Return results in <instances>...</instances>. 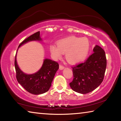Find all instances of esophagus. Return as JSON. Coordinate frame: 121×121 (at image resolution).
Instances as JSON below:
<instances>
[{"mask_svg":"<svg viewBox=\"0 0 121 121\" xmlns=\"http://www.w3.org/2000/svg\"><path fill=\"white\" fill-rule=\"evenodd\" d=\"M65 67L64 66H63L62 65H59V69H60V70H63V69H64Z\"/></svg>","mask_w":121,"mask_h":121,"instance_id":"obj_1","label":"esophagus"}]
</instances>
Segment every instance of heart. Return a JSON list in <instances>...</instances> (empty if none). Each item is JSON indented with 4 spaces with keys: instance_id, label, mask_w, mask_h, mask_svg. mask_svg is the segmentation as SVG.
I'll use <instances>...</instances> for the list:
<instances>
[{
    "instance_id": "1",
    "label": "heart",
    "mask_w": 121,
    "mask_h": 121,
    "mask_svg": "<svg viewBox=\"0 0 121 121\" xmlns=\"http://www.w3.org/2000/svg\"><path fill=\"white\" fill-rule=\"evenodd\" d=\"M55 45L50 46V51L53 58H61L65 53L67 62L72 65L78 64L86 58L90 49L89 40L86 38L70 36L58 41Z\"/></svg>"
}]
</instances>
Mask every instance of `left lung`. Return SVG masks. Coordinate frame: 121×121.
<instances>
[{
    "label": "left lung",
    "mask_w": 121,
    "mask_h": 121,
    "mask_svg": "<svg viewBox=\"0 0 121 121\" xmlns=\"http://www.w3.org/2000/svg\"><path fill=\"white\" fill-rule=\"evenodd\" d=\"M93 53L84 62L73 67V78L69 83L73 91L81 94L93 91L103 81L107 66L105 52L96 45Z\"/></svg>",
    "instance_id": "obj_1"
}]
</instances>
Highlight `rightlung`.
<instances>
[{
    "instance_id": "add662e5",
    "label": "right lung",
    "mask_w": 121,
    "mask_h": 121,
    "mask_svg": "<svg viewBox=\"0 0 121 121\" xmlns=\"http://www.w3.org/2000/svg\"><path fill=\"white\" fill-rule=\"evenodd\" d=\"M31 41H42L39 31L36 32L24 39L19 45L18 49L23 45ZM16 54L14 65L16 79L20 84L28 92L33 95H40L48 92L51 87L55 74L59 69L58 63L51 59H45L39 70L32 74H27L23 72L19 68L16 61Z\"/></svg>"
}]
</instances>
